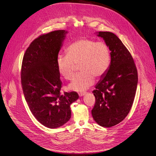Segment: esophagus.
<instances>
[{"label":"esophagus","instance_id":"1","mask_svg":"<svg viewBox=\"0 0 156 156\" xmlns=\"http://www.w3.org/2000/svg\"><path fill=\"white\" fill-rule=\"evenodd\" d=\"M86 94V93L85 92H79L78 93V95L81 97V96H83V95H84Z\"/></svg>","mask_w":156,"mask_h":156}]
</instances>
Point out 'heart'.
<instances>
[{
  "label": "heart",
  "instance_id": "1",
  "mask_svg": "<svg viewBox=\"0 0 156 156\" xmlns=\"http://www.w3.org/2000/svg\"><path fill=\"white\" fill-rule=\"evenodd\" d=\"M66 52L67 55H60L56 61L60 75L66 80H72L76 73V65L82 72L69 85L72 90H87L94 84V77L102 78L109 68L110 50L103 41L82 38L71 44Z\"/></svg>",
  "mask_w": 156,
  "mask_h": 156
}]
</instances>
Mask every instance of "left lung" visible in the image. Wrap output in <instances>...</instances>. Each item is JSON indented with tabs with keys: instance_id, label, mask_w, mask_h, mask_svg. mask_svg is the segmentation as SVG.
Instances as JSON below:
<instances>
[{
	"instance_id": "left-lung-1",
	"label": "left lung",
	"mask_w": 156,
	"mask_h": 156,
	"mask_svg": "<svg viewBox=\"0 0 156 156\" xmlns=\"http://www.w3.org/2000/svg\"><path fill=\"white\" fill-rule=\"evenodd\" d=\"M97 34L109 48L111 63L93 91L95 104L91 113L99 125L110 127L128 115L136 94L137 71L130 52L115 34L109 32Z\"/></svg>"
}]
</instances>
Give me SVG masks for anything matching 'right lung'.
<instances>
[{"mask_svg":"<svg viewBox=\"0 0 156 156\" xmlns=\"http://www.w3.org/2000/svg\"><path fill=\"white\" fill-rule=\"evenodd\" d=\"M67 32L55 30L35 38L23 55L21 83L25 100L34 117L48 128H57L71 118L70 105L79 96L60 93L62 81L57 64Z\"/></svg>","mask_w":156,"mask_h":156,"instance_id":"obj_1","label":"right lung"}]
</instances>
